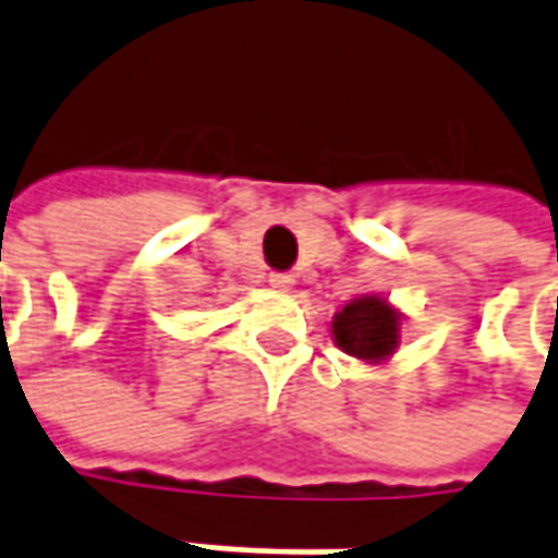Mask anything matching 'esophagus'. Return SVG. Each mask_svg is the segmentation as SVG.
Here are the masks:
<instances>
[{"mask_svg": "<svg viewBox=\"0 0 558 558\" xmlns=\"http://www.w3.org/2000/svg\"><path fill=\"white\" fill-rule=\"evenodd\" d=\"M268 283H271L275 290H280V293H287V290H293L296 280H293V275H280V271H275V275L268 278Z\"/></svg>", "mask_w": 558, "mask_h": 558, "instance_id": "esophagus-1", "label": "esophagus"}]
</instances>
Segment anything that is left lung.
<instances>
[{
	"label": "left lung",
	"instance_id": "left-lung-1",
	"mask_svg": "<svg viewBox=\"0 0 558 558\" xmlns=\"http://www.w3.org/2000/svg\"><path fill=\"white\" fill-rule=\"evenodd\" d=\"M401 320L404 317L389 299L357 296L349 299L333 315L330 333L345 355L364 364H383L401 342Z\"/></svg>",
	"mask_w": 558,
	"mask_h": 558
}]
</instances>
